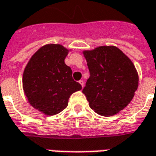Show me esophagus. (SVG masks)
I'll use <instances>...</instances> for the list:
<instances>
[{"instance_id": "1", "label": "esophagus", "mask_w": 156, "mask_h": 156, "mask_svg": "<svg viewBox=\"0 0 156 156\" xmlns=\"http://www.w3.org/2000/svg\"><path fill=\"white\" fill-rule=\"evenodd\" d=\"M79 83L81 84L82 87H83V86H84V82H83V80H79Z\"/></svg>"}]
</instances>
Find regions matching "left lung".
Listing matches in <instances>:
<instances>
[{"label": "left lung", "instance_id": "left-lung-1", "mask_svg": "<svg viewBox=\"0 0 156 156\" xmlns=\"http://www.w3.org/2000/svg\"><path fill=\"white\" fill-rule=\"evenodd\" d=\"M89 78L83 93L90 108L98 115L108 117L127 106L139 85L134 65L115 46H102L83 51Z\"/></svg>", "mask_w": 156, "mask_h": 156}]
</instances>
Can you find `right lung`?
Returning a JSON list of instances; mask_svg holds the SVG:
<instances>
[{"mask_svg": "<svg viewBox=\"0 0 156 156\" xmlns=\"http://www.w3.org/2000/svg\"><path fill=\"white\" fill-rule=\"evenodd\" d=\"M60 44H47L32 55L22 76V85L30 105L46 115L62 111L68 98L82 86L72 77V69L65 64L68 53Z\"/></svg>", "mask_w": 156, "mask_h": 156, "instance_id": "right-lung-1", "label": "right lung"}]
</instances>
